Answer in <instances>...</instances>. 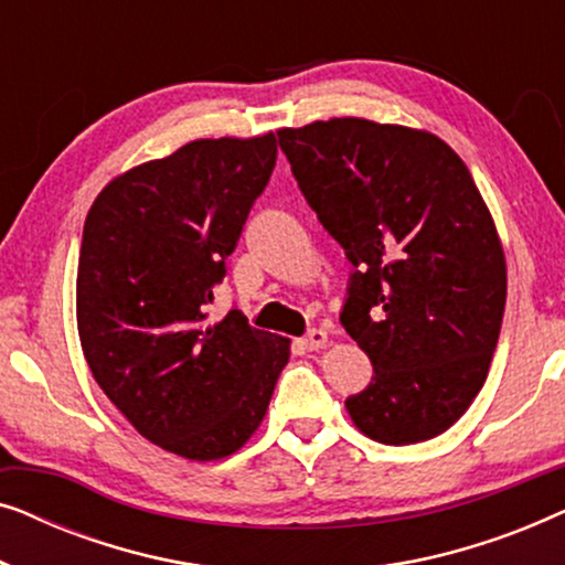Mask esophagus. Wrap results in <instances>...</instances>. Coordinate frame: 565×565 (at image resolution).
I'll use <instances>...</instances> for the list:
<instances>
[{
  "instance_id": "esophagus-1",
  "label": "esophagus",
  "mask_w": 565,
  "mask_h": 565,
  "mask_svg": "<svg viewBox=\"0 0 565 565\" xmlns=\"http://www.w3.org/2000/svg\"><path fill=\"white\" fill-rule=\"evenodd\" d=\"M329 342V334L323 329H311L308 334L300 339V344H303V350H321V347H327Z\"/></svg>"
}]
</instances>
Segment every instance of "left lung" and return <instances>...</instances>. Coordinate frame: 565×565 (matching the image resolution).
<instances>
[{
    "label": "left lung",
    "instance_id": "1",
    "mask_svg": "<svg viewBox=\"0 0 565 565\" xmlns=\"http://www.w3.org/2000/svg\"><path fill=\"white\" fill-rule=\"evenodd\" d=\"M298 188L352 262L339 321L373 362L344 401L383 445L443 435L489 375L507 303L497 226L443 138L362 118L277 130Z\"/></svg>",
    "mask_w": 565,
    "mask_h": 565
}]
</instances>
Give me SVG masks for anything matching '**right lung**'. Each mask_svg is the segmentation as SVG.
Segmentation results:
<instances>
[{
	"label": "right lung",
	"instance_id": "add662e5",
	"mask_svg": "<svg viewBox=\"0 0 565 565\" xmlns=\"http://www.w3.org/2000/svg\"><path fill=\"white\" fill-rule=\"evenodd\" d=\"M275 159V134L200 138L115 177L84 221V358L138 435L180 458L236 452L288 365L290 339L236 308L215 323L205 313Z\"/></svg>",
	"mask_w": 565,
	"mask_h": 565
}]
</instances>
